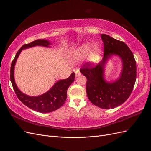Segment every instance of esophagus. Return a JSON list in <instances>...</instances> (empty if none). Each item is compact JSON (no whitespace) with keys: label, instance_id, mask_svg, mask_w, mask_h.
I'll return each instance as SVG.
<instances>
[{"label":"esophagus","instance_id":"esophagus-1","mask_svg":"<svg viewBox=\"0 0 151 151\" xmlns=\"http://www.w3.org/2000/svg\"><path fill=\"white\" fill-rule=\"evenodd\" d=\"M75 75H76V77H79V76H80L81 75L79 70H77L75 72Z\"/></svg>","mask_w":151,"mask_h":151}]
</instances>
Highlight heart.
<instances>
[{"mask_svg": "<svg viewBox=\"0 0 151 151\" xmlns=\"http://www.w3.org/2000/svg\"><path fill=\"white\" fill-rule=\"evenodd\" d=\"M88 55V58L89 63L95 64L101 58V48L97 44L86 42L82 44L75 49L72 52V56L74 58H84Z\"/></svg>", "mask_w": 151, "mask_h": 151, "instance_id": "heart-1", "label": "heart"}]
</instances>
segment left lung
Returning a JSON list of instances; mask_svg holds the SVG:
<instances>
[{
    "label": "left lung",
    "mask_w": 151,
    "mask_h": 151,
    "mask_svg": "<svg viewBox=\"0 0 151 151\" xmlns=\"http://www.w3.org/2000/svg\"><path fill=\"white\" fill-rule=\"evenodd\" d=\"M101 37L104 43L103 60L93 68L85 63L80 72L88 79L86 92L90 101L99 108L109 109L120 106L129 98L136 81V62L124 42L105 34ZM114 56L120 58L122 70L117 79L109 81L105 77V68Z\"/></svg>",
    "instance_id": "obj_1"
}]
</instances>
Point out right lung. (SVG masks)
I'll list each match as a JSON object with an SVG mask.
<instances>
[{"mask_svg": "<svg viewBox=\"0 0 151 151\" xmlns=\"http://www.w3.org/2000/svg\"><path fill=\"white\" fill-rule=\"evenodd\" d=\"M52 43L47 40H36L29 44L22 45L18 50L16 56L11 63L10 79L12 87L16 96L20 101L33 110L40 113H50L60 108L65 102L67 99V91L71 84L74 81L75 74L73 72L68 78L59 80L46 93L42 95L31 96L20 91L16 85L14 79V67L22 50L28 49L36 46H41L50 48Z\"/></svg>", "mask_w": 151, "mask_h": 151, "instance_id": "obj_1", "label": "right lung"}]
</instances>
